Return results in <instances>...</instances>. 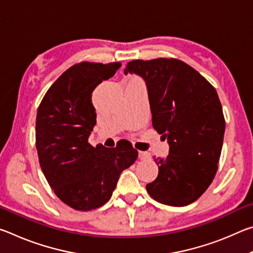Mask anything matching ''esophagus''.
Returning a JSON list of instances; mask_svg holds the SVG:
<instances>
[{
  "mask_svg": "<svg viewBox=\"0 0 253 253\" xmlns=\"http://www.w3.org/2000/svg\"><path fill=\"white\" fill-rule=\"evenodd\" d=\"M138 156L142 161H147V160H151V154L147 153V152H142L139 151L138 152Z\"/></svg>",
  "mask_w": 253,
  "mask_h": 253,
  "instance_id": "34e87169",
  "label": "esophagus"
}]
</instances>
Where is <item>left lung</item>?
I'll return each instance as SVG.
<instances>
[{
    "mask_svg": "<svg viewBox=\"0 0 253 253\" xmlns=\"http://www.w3.org/2000/svg\"><path fill=\"white\" fill-rule=\"evenodd\" d=\"M124 74L146 81L153 128L169 144L168 156L154 158L158 175L146 185L148 194L170 207L193 203L215 176L223 145L225 121L215 88L174 58L132 60Z\"/></svg>",
    "mask_w": 253,
    "mask_h": 253,
    "instance_id": "8db88e82",
    "label": "left lung"
}]
</instances>
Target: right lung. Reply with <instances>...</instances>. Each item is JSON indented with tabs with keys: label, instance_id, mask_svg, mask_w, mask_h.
I'll list each match as a JSON object with an SVG mask.
<instances>
[{
	"label": "right lung",
	"instance_id": "obj_1",
	"mask_svg": "<svg viewBox=\"0 0 253 253\" xmlns=\"http://www.w3.org/2000/svg\"><path fill=\"white\" fill-rule=\"evenodd\" d=\"M121 66L76 63L51 84L38 108L36 146L41 169L55 195L77 211L108 202L122 172L138 156L129 142L115 148L88 143L97 116L93 89Z\"/></svg>",
	"mask_w": 253,
	"mask_h": 253
}]
</instances>
